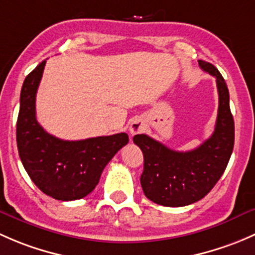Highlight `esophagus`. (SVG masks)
<instances>
[{
  "label": "esophagus",
  "mask_w": 255,
  "mask_h": 255,
  "mask_svg": "<svg viewBox=\"0 0 255 255\" xmlns=\"http://www.w3.org/2000/svg\"><path fill=\"white\" fill-rule=\"evenodd\" d=\"M143 128V124L141 120L135 119L130 123V127H128V131H130L131 136L136 135V133H140Z\"/></svg>",
  "instance_id": "esophagus-1"
}]
</instances>
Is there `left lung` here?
Segmentation results:
<instances>
[{"mask_svg": "<svg viewBox=\"0 0 255 255\" xmlns=\"http://www.w3.org/2000/svg\"><path fill=\"white\" fill-rule=\"evenodd\" d=\"M199 66L216 78L219 92V113L210 138L198 148L178 152L145 133L133 136L143 153L141 186L146 198L158 205L185 206L203 199L224 174L232 154L235 122L227 85L212 64L199 60Z\"/></svg>", "mask_w": 255, "mask_h": 255, "instance_id": "left-lung-1", "label": "left lung"}]
</instances>
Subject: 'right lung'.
<instances>
[{
	"label": "right lung",
	"instance_id": "1",
	"mask_svg": "<svg viewBox=\"0 0 255 255\" xmlns=\"http://www.w3.org/2000/svg\"><path fill=\"white\" fill-rule=\"evenodd\" d=\"M46 61L25 77L20 91L17 147L33 183L56 200L85 198L99 183L102 172L128 142V133L66 141L50 135L36 122L35 97Z\"/></svg>",
	"mask_w": 255,
	"mask_h": 255
}]
</instances>
